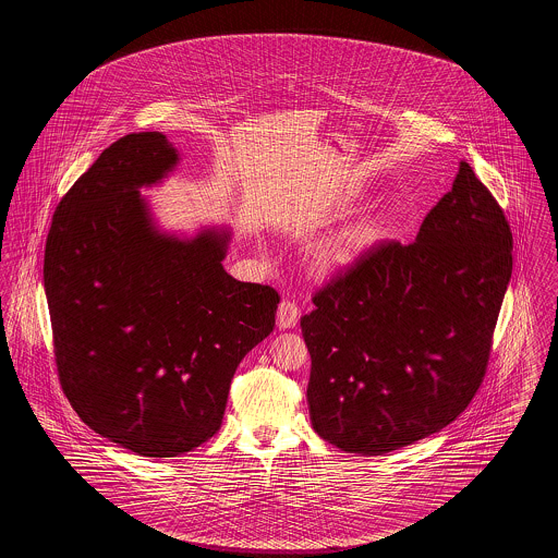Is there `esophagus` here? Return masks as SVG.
Segmentation results:
<instances>
[{
  "label": "esophagus",
  "mask_w": 558,
  "mask_h": 558,
  "mask_svg": "<svg viewBox=\"0 0 558 558\" xmlns=\"http://www.w3.org/2000/svg\"><path fill=\"white\" fill-rule=\"evenodd\" d=\"M299 316H301V310H299V305L294 303V301H282L280 305H278V312H276V324H278V328H282V330H287V328H294L296 326V322H299Z\"/></svg>",
  "instance_id": "obj_1"
}]
</instances>
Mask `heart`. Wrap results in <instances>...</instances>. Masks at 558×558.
<instances>
[{
    "label": "heart",
    "mask_w": 558,
    "mask_h": 558,
    "mask_svg": "<svg viewBox=\"0 0 558 558\" xmlns=\"http://www.w3.org/2000/svg\"><path fill=\"white\" fill-rule=\"evenodd\" d=\"M366 246L364 236H345V239L332 240L322 244L314 253V269L319 276H330L341 269L351 266L362 248Z\"/></svg>",
    "instance_id": "obj_1"
}]
</instances>
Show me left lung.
<instances>
[{
	"label": "left lung",
	"instance_id": "obj_1",
	"mask_svg": "<svg viewBox=\"0 0 558 558\" xmlns=\"http://www.w3.org/2000/svg\"><path fill=\"white\" fill-rule=\"evenodd\" d=\"M510 274L505 213L462 160L412 244H374L301 318L319 437L380 456L453 423L483 380Z\"/></svg>",
	"mask_w": 558,
	"mask_h": 558
}]
</instances>
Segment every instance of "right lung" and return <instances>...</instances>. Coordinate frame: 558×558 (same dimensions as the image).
Returning a JSON list of instances; mask_svg holds the SVG:
<instances>
[{"mask_svg": "<svg viewBox=\"0 0 558 558\" xmlns=\"http://www.w3.org/2000/svg\"><path fill=\"white\" fill-rule=\"evenodd\" d=\"M180 160L160 132L108 146L60 201L44 259L66 398L92 430L146 458L182 456L219 430L234 372L280 303L223 269L230 226H160L140 190Z\"/></svg>", "mask_w": 558, "mask_h": 558, "instance_id": "1", "label": "right lung"}]
</instances>
